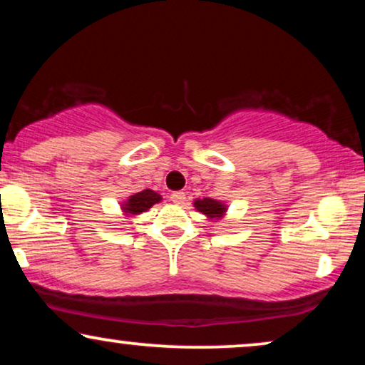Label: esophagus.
<instances>
[{"mask_svg": "<svg viewBox=\"0 0 365 365\" xmlns=\"http://www.w3.org/2000/svg\"><path fill=\"white\" fill-rule=\"evenodd\" d=\"M170 200L175 204H183L185 202V192H173V194L170 195Z\"/></svg>", "mask_w": 365, "mask_h": 365, "instance_id": "1", "label": "esophagus"}]
</instances>
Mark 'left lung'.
I'll use <instances>...</instances> for the list:
<instances>
[{"label": "left lung", "mask_w": 365, "mask_h": 365, "mask_svg": "<svg viewBox=\"0 0 365 365\" xmlns=\"http://www.w3.org/2000/svg\"><path fill=\"white\" fill-rule=\"evenodd\" d=\"M194 206L197 207V211H200L202 215L211 217V220H215V217H221L226 211L223 202H220V200H215V199H209V197H206V199L202 200L200 199L195 200Z\"/></svg>", "instance_id": "obj_1"}]
</instances>
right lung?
I'll use <instances>...</instances> for the list:
<instances>
[{"instance_id": "obj_1", "label": "right lung", "mask_w": 365, "mask_h": 365, "mask_svg": "<svg viewBox=\"0 0 365 365\" xmlns=\"http://www.w3.org/2000/svg\"><path fill=\"white\" fill-rule=\"evenodd\" d=\"M161 200V195L158 194V192L154 190H142V192H137V194H133L132 197H128L127 202L123 204V211L127 212V215H140V212L148 211L149 207H153L154 204L159 202Z\"/></svg>"}]
</instances>
